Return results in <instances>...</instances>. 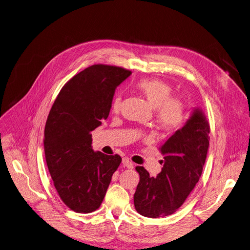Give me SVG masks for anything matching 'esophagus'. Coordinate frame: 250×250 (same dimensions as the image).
<instances>
[{"instance_id":"1","label":"esophagus","mask_w":250,"mask_h":250,"mask_svg":"<svg viewBox=\"0 0 250 250\" xmlns=\"http://www.w3.org/2000/svg\"><path fill=\"white\" fill-rule=\"evenodd\" d=\"M123 165H124V167H125L127 168H133V164L128 160V158H124Z\"/></svg>"}]
</instances>
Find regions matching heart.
<instances>
[{
	"label": "heart",
	"mask_w": 250,
	"mask_h": 250,
	"mask_svg": "<svg viewBox=\"0 0 250 250\" xmlns=\"http://www.w3.org/2000/svg\"><path fill=\"white\" fill-rule=\"evenodd\" d=\"M137 88L155 108V121L158 126L167 131H173L181 125L185 117L184 104L179 100L171 98L172 89L169 84L161 80L147 79L140 81ZM121 104L120 96L113 99L112 110L119 111Z\"/></svg>",
	"instance_id": "b5f03b06"
}]
</instances>
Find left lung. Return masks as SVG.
Returning a JSON list of instances; mask_svg holds the SVG:
<instances>
[{
  "label": "left lung",
  "instance_id": "left-lung-1",
  "mask_svg": "<svg viewBox=\"0 0 250 250\" xmlns=\"http://www.w3.org/2000/svg\"><path fill=\"white\" fill-rule=\"evenodd\" d=\"M209 125L201 108L195 107L186 125L163 145L162 171L151 177L137 167L140 183L133 195L134 208L146 217H163L178 209L198 183L209 146Z\"/></svg>",
  "mask_w": 250,
  "mask_h": 250
}]
</instances>
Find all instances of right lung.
Segmentation results:
<instances>
[{"mask_svg": "<svg viewBox=\"0 0 250 250\" xmlns=\"http://www.w3.org/2000/svg\"><path fill=\"white\" fill-rule=\"evenodd\" d=\"M130 75L119 66L90 65L62 86L49 113L43 139L47 166L60 197L76 212L101 207L122 163L119 154L94 151L90 131L107 119L117 86Z\"/></svg>", "mask_w": 250, "mask_h": 250, "instance_id": "1", "label": "right lung"}]
</instances>
